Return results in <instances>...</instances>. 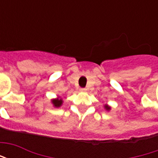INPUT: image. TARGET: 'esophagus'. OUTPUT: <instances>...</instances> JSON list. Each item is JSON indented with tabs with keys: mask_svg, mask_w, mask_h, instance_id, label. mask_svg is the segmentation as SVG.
Returning <instances> with one entry per match:
<instances>
[{
	"mask_svg": "<svg viewBox=\"0 0 158 158\" xmlns=\"http://www.w3.org/2000/svg\"><path fill=\"white\" fill-rule=\"evenodd\" d=\"M80 91H85L86 90V88H80V89H79Z\"/></svg>",
	"mask_w": 158,
	"mask_h": 158,
	"instance_id": "obj_1",
	"label": "esophagus"
}]
</instances>
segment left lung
<instances>
[{"instance_id": "1", "label": "left lung", "mask_w": 158, "mask_h": 158, "mask_svg": "<svg viewBox=\"0 0 158 158\" xmlns=\"http://www.w3.org/2000/svg\"><path fill=\"white\" fill-rule=\"evenodd\" d=\"M106 109H110V107L108 106H106Z\"/></svg>"}]
</instances>
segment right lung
<instances>
[{"label":"right lung","instance_id":"right-lung-1","mask_svg":"<svg viewBox=\"0 0 158 158\" xmlns=\"http://www.w3.org/2000/svg\"><path fill=\"white\" fill-rule=\"evenodd\" d=\"M52 102H53V104H54V106H56V107H58V106H60L61 105H62V100H53L52 101Z\"/></svg>","mask_w":158,"mask_h":158}]
</instances>
